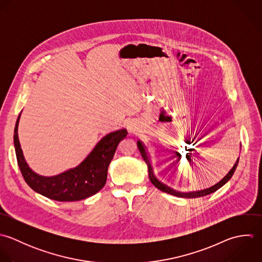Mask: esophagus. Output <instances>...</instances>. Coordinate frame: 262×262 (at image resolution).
I'll list each match as a JSON object with an SVG mask.
<instances>
[{
    "label": "esophagus",
    "mask_w": 262,
    "mask_h": 262,
    "mask_svg": "<svg viewBox=\"0 0 262 262\" xmlns=\"http://www.w3.org/2000/svg\"><path fill=\"white\" fill-rule=\"evenodd\" d=\"M127 129L129 133H136L138 127H137V124L134 122V121H129L127 123Z\"/></svg>",
    "instance_id": "esophagus-1"
}]
</instances>
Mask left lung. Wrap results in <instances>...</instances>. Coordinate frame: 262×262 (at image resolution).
I'll return each instance as SVG.
<instances>
[{"label":"left lung","mask_w":262,"mask_h":262,"mask_svg":"<svg viewBox=\"0 0 262 262\" xmlns=\"http://www.w3.org/2000/svg\"><path fill=\"white\" fill-rule=\"evenodd\" d=\"M138 144V147H139V150L142 154V157L143 159L145 160V162L147 163L148 165V170H149V179L151 181V183L157 188L159 189L160 191L164 192V193H167V194H170V195H173V196H177V197H181V198H198V197H203V196H206V195H209L215 191H217L219 189H221L224 185H226L230 180L231 178L233 177L237 166H238V163H239V158L237 159L236 163L234 164V166L232 167V169L228 172V174L222 180L220 181L217 184H215L214 186L210 187V188H207V189H204V190H200V191H193V192H179V191H176L174 189L166 186L165 184L161 183L154 174V171H153V166H152V163H151V159H150V156H149V153L145 147V145L143 144L142 141H138L137 142Z\"/></svg>","instance_id":"obj_1"}]
</instances>
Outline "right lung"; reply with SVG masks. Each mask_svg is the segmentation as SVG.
<instances>
[{"label":"right lung","instance_id":"right-lung-1","mask_svg":"<svg viewBox=\"0 0 262 262\" xmlns=\"http://www.w3.org/2000/svg\"><path fill=\"white\" fill-rule=\"evenodd\" d=\"M14 128V147L18 166L26 184L36 193L60 202L79 201L97 194L106 184L108 166L118 144L126 138L127 130L121 128L103 137L91 153L75 167L53 177L35 173L27 164L18 138V123Z\"/></svg>","mask_w":262,"mask_h":262}]
</instances>
